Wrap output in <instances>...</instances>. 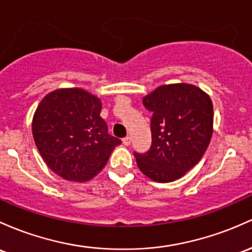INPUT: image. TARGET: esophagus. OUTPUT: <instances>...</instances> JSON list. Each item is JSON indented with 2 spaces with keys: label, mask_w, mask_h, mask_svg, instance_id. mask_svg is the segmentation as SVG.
Returning a JSON list of instances; mask_svg holds the SVG:
<instances>
[{
  "label": "esophagus",
  "mask_w": 252,
  "mask_h": 252,
  "mask_svg": "<svg viewBox=\"0 0 252 252\" xmlns=\"http://www.w3.org/2000/svg\"><path fill=\"white\" fill-rule=\"evenodd\" d=\"M130 142H131V137L130 136H126V137H124V139H123V145L124 146H129V145H130Z\"/></svg>",
  "instance_id": "1"
}]
</instances>
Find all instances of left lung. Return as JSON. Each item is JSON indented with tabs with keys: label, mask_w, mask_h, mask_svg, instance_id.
Here are the masks:
<instances>
[{
	"label": "left lung",
	"mask_w": 252,
	"mask_h": 252,
	"mask_svg": "<svg viewBox=\"0 0 252 252\" xmlns=\"http://www.w3.org/2000/svg\"><path fill=\"white\" fill-rule=\"evenodd\" d=\"M143 106L153 113L152 145L146 153L134 152L137 166L158 183L176 181L200 161L211 142V98L193 85H167L145 96Z\"/></svg>",
	"instance_id": "left-lung-1"
}]
</instances>
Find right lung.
<instances>
[{"label": "right lung", "instance_id": "obj_1", "mask_svg": "<svg viewBox=\"0 0 252 252\" xmlns=\"http://www.w3.org/2000/svg\"><path fill=\"white\" fill-rule=\"evenodd\" d=\"M100 111V100L80 88L55 91L38 105L32 123L35 146L62 178L90 181L122 142L109 134Z\"/></svg>", "mask_w": 252, "mask_h": 252}]
</instances>
